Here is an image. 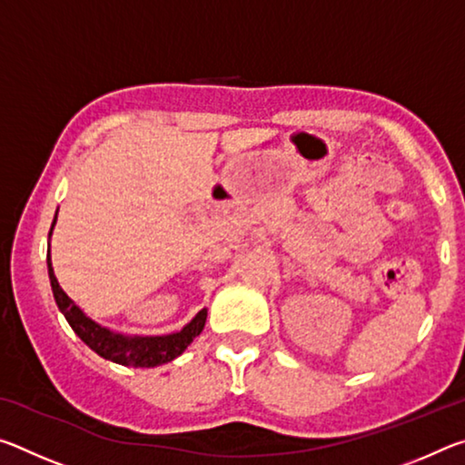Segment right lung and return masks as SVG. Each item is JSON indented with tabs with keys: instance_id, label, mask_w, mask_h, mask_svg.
<instances>
[{
	"instance_id": "obj_1",
	"label": "right lung",
	"mask_w": 465,
	"mask_h": 465,
	"mask_svg": "<svg viewBox=\"0 0 465 465\" xmlns=\"http://www.w3.org/2000/svg\"><path fill=\"white\" fill-rule=\"evenodd\" d=\"M54 223H57V215H54L49 232V256H46L53 297L54 302H57V308L69 322V326L74 328V332L80 336L94 352H98L102 359H108L113 361V363L127 367H157L170 363V361L183 355L186 346L203 332L204 322H207V308H203L196 313L183 330L162 336H129L113 332V330L100 326L98 322L85 316L80 305H75L74 299H69L65 291L61 289L57 277H54L51 262V235L54 230Z\"/></svg>"
}]
</instances>
